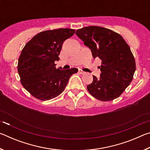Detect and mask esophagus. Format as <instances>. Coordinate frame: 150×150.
Wrapping results in <instances>:
<instances>
[{
	"instance_id": "esophagus-1",
	"label": "esophagus",
	"mask_w": 150,
	"mask_h": 150,
	"mask_svg": "<svg viewBox=\"0 0 150 150\" xmlns=\"http://www.w3.org/2000/svg\"><path fill=\"white\" fill-rule=\"evenodd\" d=\"M79 74H81V75H82V74H84V73H85V72L84 71H83V70H81V69H79Z\"/></svg>"
}]
</instances>
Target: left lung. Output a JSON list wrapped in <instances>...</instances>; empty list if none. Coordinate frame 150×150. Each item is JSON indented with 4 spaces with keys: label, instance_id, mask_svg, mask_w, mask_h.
I'll use <instances>...</instances> for the list:
<instances>
[{
    "label": "left lung",
    "instance_id": "left-lung-1",
    "mask_svg": "<svg viewBox=\"0 0 150 150\" xmlns=\"http://www.w3.org/2000/svg\"><path fill=\"white\" fill-rule=\"evenodd\" d=\"M76 35L91 50L94 59L102 60L100 77L93 76L87 90L101 101L120 96L133 79L136 62L130 48L121 35L103 27L91 26L76 31Z\"/></svg>",
    "mask_w": 150,
    "mask_h": 150
}]
</instances>
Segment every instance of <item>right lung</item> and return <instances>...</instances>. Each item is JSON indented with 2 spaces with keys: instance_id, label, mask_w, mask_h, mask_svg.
<instances>
[{
  "instance_id": "obj_1",
  "label": "right lung",
  "mask_w": 150,
  "mask_h": 150,
  "mask_svg": "<svg viewBox=\"0 0 150 150\" xmlns=\"http://www.w3.org/2000/svg\"><path fill=\"white\" fill-rule=\"evenodd\" d=\"M75 32L69 28L45 30L34 35L22 49L18 62L20 83L37 99L48 100L59 96L71 76L78 71L76 68L56 69L54 63L59 59L63 42Z\"/></svg>"
}]
</instances>
